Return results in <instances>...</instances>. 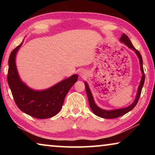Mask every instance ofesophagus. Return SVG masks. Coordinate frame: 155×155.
I'll use <instances>...</instances> for the list:
<instances>
[{"label": "esophagus", "mask_w": 155, "mask_h": 155, "mask_svg": "<svg viewBox=\"0 0 155 155\" xmlns=\"http://www.w3.org/2000/svg\"><path fill=\"white\" fill-rule=\"evenodd\" d=\"M85 74V73L84 72V71H80V75L81 76H84Z\"/></svg>", "instance_id": "34e87169"}]
</instances>
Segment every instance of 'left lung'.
Wrapping results in <instances>:
<instances>
[{
	"label": "left lung",
	"instance_id": "obj_1",
	"mask_svg": "<svg viewBox=\"0 0 155 155\" xmlns=\"http://www.w3.org/2000/svg\"><path fill=\"white\" fill-rule=\"evenodd\" d=\"M120 41H121L122 42H123L124 44H125L128 47V48H130V49H133V51L135 52V53L137 54L138 58L140 59V66H141L140 68H141V72H142L143 75H142V77H141L140 85H139L137 96H136L135 100V101L133 102V103L131 104V105H130L129 107H126V108L111 110V111H107V110L102 109L101 108H99V107L96 105L95 103H94L92 94H91L90 88H89L87 83L85 82L86 93H87V95L89 104H90V108L91 110H92V111L94 114L96 115L97 116H98V117H103V118H106V119L116 118V117L122 116V115H124L127 114V113L131 111V110H132L136 106V104H137V103L139 98H140V96L141 95V90H142V87H143V85L144 83V81H145V74H144L143 68V60H142V57H141L140 52H139L137 49L135 48V47L133 46L132 43H131L130 40H129V38H128V36L126 35V34H124V33L122 34V37L120 38Z\"/></svg>",
	"mask_w": 155,
	"mask_h": 155
}]
</instances>
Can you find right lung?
I'll list each match as a JSON object with an SVG mask.
<instances>
[{"mask_svg":"<svg viewBox=\"0 0 155 155\" xmlns=\"http://www.w3.org/2000/svg\"><path fill=\"white\" fill-rule=\"evenodd\" d=\"M22 43L13 50L8 61L7 81L15 103L21 111L35 118L53 117L61 110L65 97L77 81L78 76L72 75L45 90L35 91L28 88L20 80L15 63V54Z\"/></svg>","mask_w":155,"mask_h":155,"instance_id":"1","label":"right lung"}]
</instances>
